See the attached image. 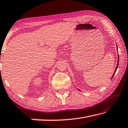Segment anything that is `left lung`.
Returning a JSON list of instances; mask_svg holds the SVG:
<instances>
[{
  "label": "left lung",
  "mask_w": 128,
  "mask_h": 128,
  "mask_svg": "<svg viewBox=\"0 0 128 128\" xmlns=\"http://www.w3.org/2000/svg\"><path fill=\"white\" fill-rule=\"evenodd\" d=\"M118 64H119V60H118V64H117V66H116V70H115V72H114V74H113V77L114 76V75L115 74V73H116V69H117V68H118ZM113 77H112V78H113Z\"/></svg>",
  "instance_id": "left-lung-1"
}]
</instances>
